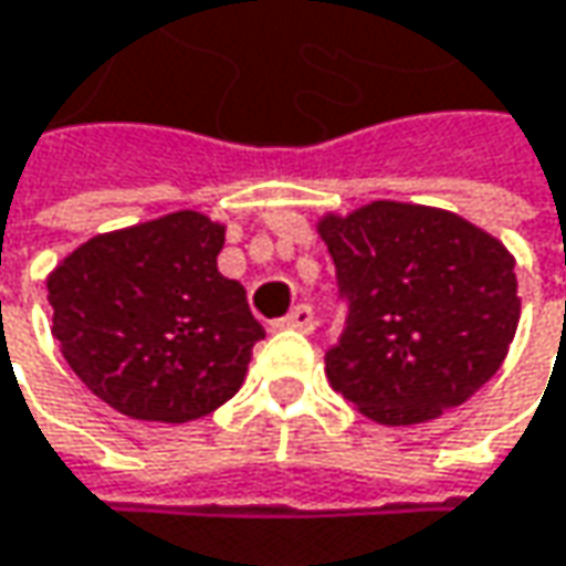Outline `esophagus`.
<instances>
[{
  "instance_id": "1",
  "label": "esophagus",
  "mask_w": 566,
  "mask_h": 566,
  "mask_svg": "<svg viewBox=\"0 0 566 566\" xmlns=\"http://www.w3.org/2000/svg\"><path fill=\"white\" fill-rule=\"evenodd\" d=\"M279 329H301V333H314V311L307 307V304H297L294 311L287 316H282L279 323H275Z\"/></svg>"
}]
</instances>
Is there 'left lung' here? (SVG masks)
<instances>
[{
    "label": "left lung",
    "instance_id": "left-lung-1",
    "mask_svg": "<svg viewBox=\"0 0 566 566\" xmlns=\"http://www.w3.org/2000/svg\"><path fill=\"white\" fill-rule=\"evenodd\" d=\"M349 326L326 378L381 426L449 413L496 375L518 326L515 255L446 208L371 201L316 220Z\"/></svg>",
    "mask_w": 566,
    "mask_h": 566
}]
</instances>
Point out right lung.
<instances>
[{
  "label": "right lung",
  "mask_w": 566,
  "mask_h": 566,
  "mask_svg": "<svg viewBox=\"0 0 566 566\" xmlns=\"http://www.w3.org/2000/svg\"><path fill=\"white\" fill-rule=\"evenodd\" d=\"M223 240V220L172 211L95 233L48 275L53 339L117 413L188 422L243 387L265 329L217 269Z\"/></svg>",
  "instance_id": "1"
}]
</instances>
